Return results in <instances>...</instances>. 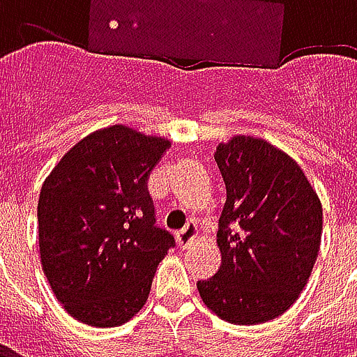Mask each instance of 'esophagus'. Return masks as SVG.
I'll return each mask as SVG.
<instances>
[{"label": "esophagus", "mask_w": 357, "mask_h": 357, "mask_svg": "<svg viewBox=\"0 0 357 357\" xmlns=\"http://www.w3.org/2000/svg\"><path fill=\"white\" fill-rule=\"evenodd\" d=\"M197 233H199V229H197V225H195V224H187L185 227H183V229H181V231H179L178 235H176V239H178L179 247H181V248L187 247V245H189V243H191V241H193L195 237H197Z\"/></svg>", "instance_id": "1"}]
</instances>
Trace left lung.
Returning <instances> with one entry per match:
<instances>
[{
	"label": "left lung",
	"mask_w": 357,
	"mask_h": 357,
	"mask_svg": "<svg viewBox=\"0 0 357 357\" xmlns=\"http://www.w3.org/2000/svg\"><path fill=\"white\" fill-rule=\"evenodd\" d=\"M214 160L227 193L218 222L222 266L197 289L225 321L266 323L306 287L321 243V202L298 164L268 141L237 135Z\"/></svg>",
	"instance_id": "8db88e82"
}]
</instances>
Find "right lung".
<instances>
[{
	"label": "right lung",
	"instance_id": "1",
	"mask_svg": "<svg viewBox=\"0 0 357 357\" xmlns=\"http://www.w3.org/2000/svg\"><path fill=\"white\" fill-rule=\"evenodd\" d=\"M170 141L110 126L78 141L45 179L38 201L45 277L68 314L118 327L147 302L170 231L155 225L151 170Z\"/></svg>",
	"mask_w": 357,
	"mask_h": 357
}]
</instances>
